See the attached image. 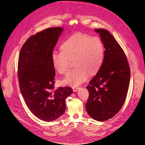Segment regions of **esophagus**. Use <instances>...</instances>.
Listing matches in <instances>:
<instances>
[{
	"instance_id": "34e87169",
	"label": "esophagus",
	"mask_w": 145,
	"mask_h": 145,
	"mask_svg": "<svg viewBox=\"0 0 145 145\" xmlns=\"http://www.w3.org/2000/svg\"><path fill=\"white\" fill-rule=\"evenodd\" d=\"M79 88H80L79 87H77V86H76V87H72V90H73L74 92H76V91H78V89H79Z\"/></svg>"
}]
</instances>
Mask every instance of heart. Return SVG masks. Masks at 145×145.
Segmentation results:
<instances>
[{"mask_svg":"<svg viewBox=\"0 0 145 145\" xmlns=\"http://www.w3.org/2000/svg\"><path fill=\"white\" fill-rule=\"evenodd\" d=\"M61 51L54 52L51 59L54 68L64 74L68 70L71 60L76 67L63 78L64 85L77 86L84 82L91 74L97 72L102 66L105 54L103 43L100 37L78 33L65 40Z\"/></svg>","mask_w":145,"mask_h":145,"instance_id":"1","label":"heart"}]
</instances>
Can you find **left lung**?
<instances>
[{"instance_id": "left-lung-1", "label": "left lung", "mask_w": 145, "mask_h": 145, "mask_svg": "<svg viewBox=\"0 0 145 145\" xmlns=\"http://www.w3.org/2000/svg\"><path fill=\"white\" fill-rule=\"evenodd\" d=\"M95 31L105 50L102 66L86 86L89 95L86 109L94 120L104 121L116 116L123 105L131 73L125 52L112 35L104 29Z\"/></svg>"}]
</instances>
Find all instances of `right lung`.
<instances>
[{
  "instance_id": "add662e5",
  "label": "right lung",
  "mask_w": 145,
  "mask_h": 145,
  "mask_svg": "<svg viewBox=\"0 0 145 145\" xmlns=\"http://www.w3.org/2000/svg\"><path fill=\"white\" fill-rule=\"evenodd\" d=\"M63 29L49 28L31 36L22 47L18 60L19 83L26 105L34 116L46 121L63 114L71 88L54 90L55 69L51 56Z\"/></svg>"
}]
</instances>
